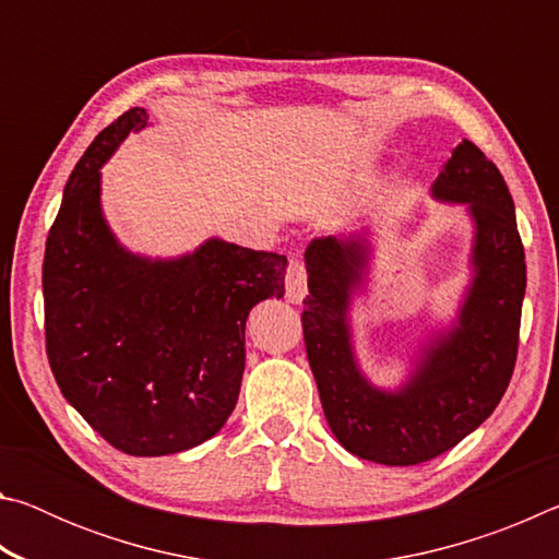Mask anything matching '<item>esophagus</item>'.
<instances>
[{"mask_svg":"<svg viewBox=\"0 0 559 559\" xmlns=\"http://www.w3.org/2000/svg\"><path fill=\"white\" fill-rule=\"evenodd\" d=\"M308 296V273L300 261H293L286 276V298L290 302H302Z\"/></svg>","mask_w":559,"mask_h":559,"instance_id":"obj_1","label":"esophagus"}]
</instances>
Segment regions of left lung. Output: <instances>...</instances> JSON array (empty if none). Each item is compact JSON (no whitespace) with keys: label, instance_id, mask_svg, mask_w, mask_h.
Returning <instances> with one entry per match:
<instances>
[{"label":"left lung","instance_id":"8db88e82","mask_svg":"<svg viewBox=\"0 0 559 559\" xmlns=\"http://www.w3.org/2000/svg\"><path fill=\"white\" fill-rule=\"evenodd\" d=\"M429 194L468 216L471 278L451 323L406 347L400 384H374L355 347L349 313L370 293V234L320 236L306 249L302 335L325 419L349 453L384 466L431 461L476 431L506 394L518 355L525 251L503 175L461 140Z\"/></svg>","mask_w":559,"mask_h":559}]
</instances>
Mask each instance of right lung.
Masks as SVG:
<instances>
[{
	"label": "right lung",
	"instance_id": "right-lung-1",
	"mask_svg": "<svg viewBox=\"0 0 559 559\" xmlns=\"http://www.w3.org/2000/svg\"><path fill=\"white\" fill-rule=\"evenodd\" d=\"M130 108L93 140L63 187L46 239V355L61 394L110 447L167 456L212 439L239 400L246 318L286 293V257L219 236L179 257L122 246L103 214L100 169L130 132Z\"/></svg>",
	"mask_w": 559,
	"mask_h": 559
}]
</instances>
